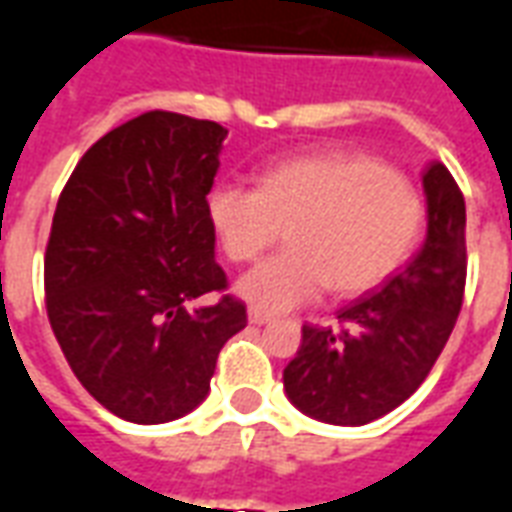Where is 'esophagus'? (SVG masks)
I'll use <instances>...</instances> for the list:
<instances>
[{
    "mask_svg": "<svg viewBox=\"0 0 512 512\" xmlns=\"http://www.w3.org/2000/svg\"><path fill=\"white\" fill-rule=\"evenodd\" d=\"M268 321H271V315H268V312L255 310V307L249 310V323H255V326H263V323H268Z\"/></svg>",
    "mask_w": 512,
    "mask_h": 512,
    "instance_id": "34e87169",
    "label": "esophagus"
}]
</instances>
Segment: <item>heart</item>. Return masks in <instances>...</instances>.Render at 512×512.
<instances>
[{
  "instance_id": "1",
  "label": "heart",
  "mask_w": 512,
  "mask_h": 512,
  "mask_svg": "<svg viewBox=\"0 0 512 512\" xmlns=\"http://www.w3.org/2000/svg\"><path fill=\"white\" fill-rule=\"evenodd\" d=\"M208 219L224 255L249 263L288 244L238 279L255 310L288 312L329 288L351 299L384 285L414 252L425 202L414 180L362 153L282 158L260 186L222 180L208 191Z\"/></svg>"
}]
</instances>
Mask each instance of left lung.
Instances as JSON below:
<instances>
[{"label":"left lung","instance_id":"obj_1","mask_svg":"<svg viewBox=\"0 0 512 512\" xmlns=\"http://www.w3.org/2000/svg\"><path fill=\"white\" fill-rule=\"evenodd\" d=\"M428 238L403 271L337 312L304 323L282 384L290 403L329 425H367L414 395L450 340L466 288V202L450 169L422 175Z\"/></svg>","mask_w":512,"mask_h":512}]
</instances>
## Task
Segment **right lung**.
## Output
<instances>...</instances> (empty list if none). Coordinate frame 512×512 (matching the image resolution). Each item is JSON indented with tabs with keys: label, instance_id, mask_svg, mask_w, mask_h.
<instances>
[{
	"label": "right lung",
	"instance_id": "right-lung-1",
	"mask_svg": "<svg viewBox=\"0 0 512 512\" xmlns=\"http://www.w3.org/2000/svg\"><path fill=\"white\" fill-rule=\"evenodd\" d=\"M224 136L213 120L145 112L84 153L54 211L51 332L84 389L136 425L200 406L222 345L246 326L205 200ZM208 292L220 299L194 308Z\"/></svg>",
	"mask_w": 512,
	"mask_h": 512
}]
</instances>
